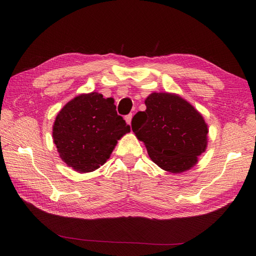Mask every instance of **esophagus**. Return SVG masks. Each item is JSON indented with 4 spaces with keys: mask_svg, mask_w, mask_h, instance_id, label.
<instances>
[{
    "mask_svg": "<svg viewBox=\"0 0 256 256\" xmlns=\"http://www.w3.org/2000/svg\"><path fill=\"white\" fill-rule=\"evenodd\" d=\"M132 114H128L126 116H125L124 118H125V121H126V123L128 124V125H131V122H132Z\"/></svg>",
    "mask_w": 256,
    "mask_h": 256,
    "instance_id": "34e87169",
    "label": "esophagus"
}]
</instances>
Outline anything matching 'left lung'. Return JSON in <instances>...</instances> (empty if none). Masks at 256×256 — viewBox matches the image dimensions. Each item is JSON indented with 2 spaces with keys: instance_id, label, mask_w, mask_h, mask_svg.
Instances as JSON below:
<instances>
[{
  "instance_id": "1",
  "label": "left lung",
  "mask_w": 256,
  "mask_h": 256,
  "mask_svg": "<svg viewBox=\"0 0 256 256\" xmlns=\"http://www.w3.org/2000/svg\"><path fill=\"white\" fill-rule=\"evenodd\" d=\"M146 110L135 114L132 130L157 166L170 172L194 167L208 144V125L202 116L182 96L153 92Z\"/></svg>"
}]
</instances>
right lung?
<instances>
[{"label": "right lung", "instance_id": "add662e5", "mask_svg": "<svg viewBox=\"0 0 256 256\" xmlns=\"http://www.w3.org/2000/svg\"><path fill=\"white\" fill-rule=\"evenodd\" d=\"M112 98L98 92L79 94L57 114L52 138L60 158L79 172L102 166L130 125L118 116Z\"/></svg>", "mask_w": 256, "mask_h": 256}]
</instances>
